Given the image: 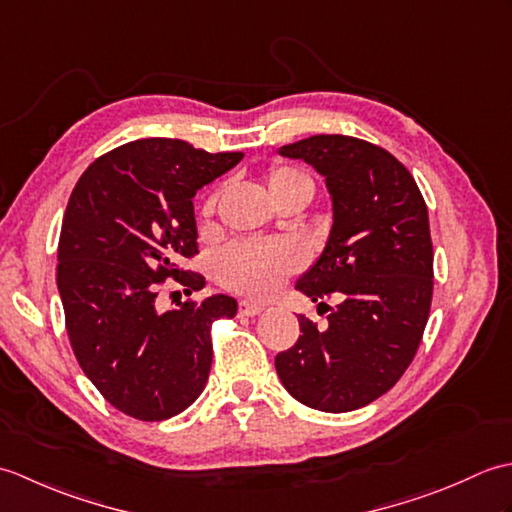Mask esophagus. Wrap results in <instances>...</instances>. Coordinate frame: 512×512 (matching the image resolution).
<instances>
[{
    "label": "esophagus",
    "mask_w": 512,
    "mask_h": 512,
    "mask_svg": "<svg viewBox=\"0 0 512 512\" xmlns=\"http://www.w3.org/2000/svg\"><path fill=\"white\" fill-rule=\"evenodd\" d=\"M262 312H264V306L257 301L244 299L242 303H239V314H242V317H257V314H262Z\"/></svg>",
    "instance_id": "obj_1"
}]
</instances>
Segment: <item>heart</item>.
Instances as JSON below:
<instances>
[{"label":"heart","mask_w":512,"mask_h":512,"mask_svg":"<svg viewBox=\"0 0 512 512\" xmlns=\"http://www.w3.org/2000/svg\"><path fill=\"white\" fill-rule=\"evenodd\" d=\"M308 182L297 169L279 165L270 171V193ZM202 213H213V198L204 202ZM303 264V250L290 242H242L228 246L220 255V275L228 286L246 292V295H270L284 281L286 275L295 273Z\"/></svg>","instance_id":"b5f03b06"}]
</instances>
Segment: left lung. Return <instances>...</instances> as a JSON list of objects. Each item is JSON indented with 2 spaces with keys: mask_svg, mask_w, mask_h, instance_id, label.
Listing matches in <instances>:
<instances>
[{
  "mask_svg": "<svg viewBox=\"0 0 512 512\" xmlns=\"http://www.w3.org/2000/svg\"><path fill=\"white\" fill-rule=\"evenodd\" d=\"M325 178L332 226L321 255L297 279L314 303L334 295L328 328L299 314L301 336L275 367L292 398L343 413L374 402L416 356L433 295L429 213L416 180L365 140L321 134L284 145Z\"/></svg>",
  "mask_w": 512,
  "mask_h": 512,
  "instance_id": "obj_1",
  "label": "left lung"
}]
</instances>
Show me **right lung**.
I'll list each match as a JSON object with an SVG mask.
<instances>
[{"mask_svg":"<svg viewBox=\"0 0 512 512\" xmlns=\"http://www.w3.org/2000/svg\"><path fill=\"white\" fill-rule=\"evenodd\" d=\"M242 158L143 138L92 162L70 195L57 255L65 328L85 376L127 416H178L209 380L211 323L235 317L237 301L211 295L160 312L156 297L167 277L187 295L204 288L178 268L198 253L193 195Z\"/></svg>","mask_w":512,"mask_h":512,"instance_id":"add662e5","label":"right lung"}]
</instances>
